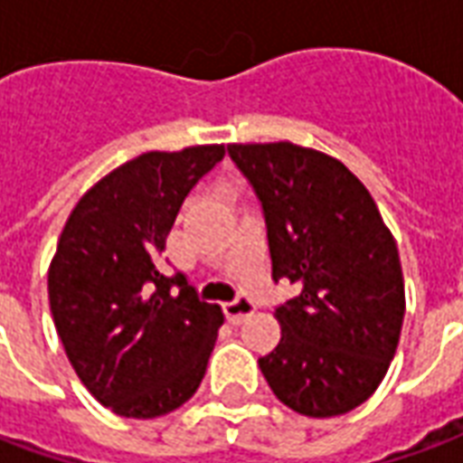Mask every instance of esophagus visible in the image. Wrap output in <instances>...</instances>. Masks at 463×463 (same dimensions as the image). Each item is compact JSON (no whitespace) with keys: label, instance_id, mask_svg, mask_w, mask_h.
<instances>
[{"label":"esophagus","instance_id":"obj_1","mask_svg":"<svg viewBox=\"0 0 463 463\" xmlns=\"http://www.w3.org/2000/svg\"><path fill=\"white\" fill-rule=\"evenodd\" d=\"M252 312H255V302H252L250 298H245V295H241L238 300H232L225 305V317H228L232 325H241L245 317H250Z\"/></svg>","mask_w":463,"mask_h":463}]
</instances>
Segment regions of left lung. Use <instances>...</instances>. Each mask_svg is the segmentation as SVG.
Segmentation results:
<instances>
[{"label":"left lung","mask_w":463,"mask_h":463,"mask_svg":"<svg viewBox=\"0 0 463 463\" xmlns=\"http://www.w3.org/2000/svg\"><path fill=\"white\" fill-rule=\"evenodd\" d=\"M260 198L272 278L300 292L275 307L282 337L258 359L285 407L315 419L367 402L397 352L404 278L397 242L345 163L290 141L231 143Z\"/></svg>","instance_id":"1"}]
</instances>
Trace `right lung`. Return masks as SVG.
<instances>
[{
    "label": "right lung",
    "mask_w": 463,
    "mask_h": 463,
    "mask_svg": "<svg viewBox=\"0 0 463 463\" xmlns=\"http://www.w3.org/2000/svg\"><path fill=\"white\" fill-rule=\"evenodd\" d=\"M225 146L148 151L81 195L49 265V305L71 367L104 407L156 419L201 387L222 310L158 270L185 195Z\"/></svg>",
    "instance_id": "1"
}]
</instances>
